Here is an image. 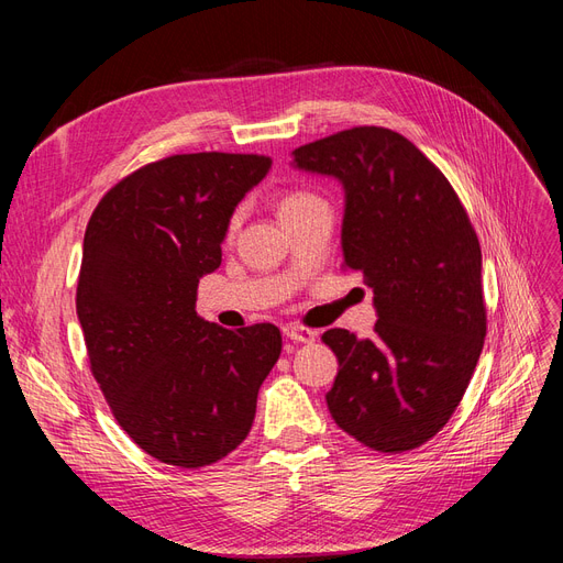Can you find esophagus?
I'll list each match as a JSON object with an SVG mask.
<instances>
[{
  "label": "esophagus",
  "mask_w": 563,
  "mask_h": 563,
  "mask_svg": "<svg viewBox=\"0 0 563 563\" xmlns=\"http://www.w3.org/2000/svg\"><path fill=\"white\" fill-rule=\"evenodd\" d=\"M284 335L288 340H294V343H314L317 340V331L308 329V327H300V323H286Z\"/></svg>",
  "instance_id": "esophagus-1"
}]
</instances>
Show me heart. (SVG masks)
<instances>
[{
	"mask_svg": "<svg viewBox=\"0 0 563 563\" xmlns=\"http://www.w3.org/2000/svg\"><path fill=\"white\" fill-rule=\"evenodd\" d=\"M314 199H317V197H314L312 192H305V190L284 192V195L279 197V216L284 218V216H288V213H294V211L302 209L305 203H310V201H314Z\"/></svg>",
	"mask_w": 563,
	"mask_h": 563,
	"instance_id": "b5f03b06",
	"label": "heart"
}]
</instances>
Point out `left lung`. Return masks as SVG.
<instances>
[{"label":"left lung","instance_id":"1","mask_svg":"<svg viewBox=\"0 0 563 563\" xmlns=\"http://www.w3.org/2000/svg\"><path fill=\"white\" fill-rule=\"evenodd\" d=\"M302 172L345 187V269L373 288L376 335H321L338 376L340 430L380 453L430 441L453 416L486 338L482 246L446 176L383 126H354L294 150Z\"/></svg>","mask_w":563,"mask_h":563}]
</instances>
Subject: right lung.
Masks as SVG:
<instances>
[{
    "label": "right lung",
    "mask_w": 563,
    "mask_h": 563,
    "mask_svg": "<svg viewBox=\"0 0 563 563\" xmlns=\"http://www.w3.org/2000/svg\"><path fill=\"white\" fill-rule=\"evenodd\" d=\"M269 166L172 155L119 180L91 213L77 284L89 366L119 428L159 463L197 470L240 446L282 354L275 323L230 331L195 310L234 207Z\"/></svg>",
    "instance_id": "1"
}]
</instances>
